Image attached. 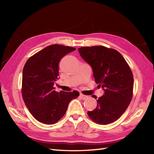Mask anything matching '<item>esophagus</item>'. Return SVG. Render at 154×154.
<instances>
[{"label": "esophagus", "instance_id": "obj_1", "mask_svg": "<svg viewBox=\"0 0 154 154\" xmlns=\"http://www.w3.org/2000/svg\"><path fill=\"white\" fill-rule=\"evenodd\" d=\"M80 97H81L82 99H87V98L88 97L86 96V95H84V94H82V93H81V94H80Z\"/></svg>", "mask_w": 154, "mask_h": 154}]
</instances>
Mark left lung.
<instances>
[{"mask_svg":"<svg viewBox=\"0 0 154 154\" xmlns=\"http://www.w3.org/2000/svg\"><path fill=\"white\" fill-rule=\"evenodd\" d=\"M78 50L92 67L95 82L104 91V95L97 100L95 109L88 111V116L97 124L112 123L122 115L132 100V72L122 55L114 49L96 45Z\"/></svg>","mask_w":154,"mask_h":154,"instance_id":"8db88e82","label":"left lung"}]
</instances>
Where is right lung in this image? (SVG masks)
<instances>
[{"instance_id": "obj_1", "label": "right lung", "mask_w": 154, "mask_h": 154, "mask_svg": "<svg viewBox=\"0 0 154 154\" xmlns=\"http://www.w3.org/2000/svg\"><path fill=\"white\" fill-rule=\"evenodd\" d=\"M76 50L60 44L50 45L26 62L22 73V95L30 112L40 122L54 124L63 117L77 91L60 93L54 87L59 76V63L65 55Z\"/></svg>"}]
</instances>
